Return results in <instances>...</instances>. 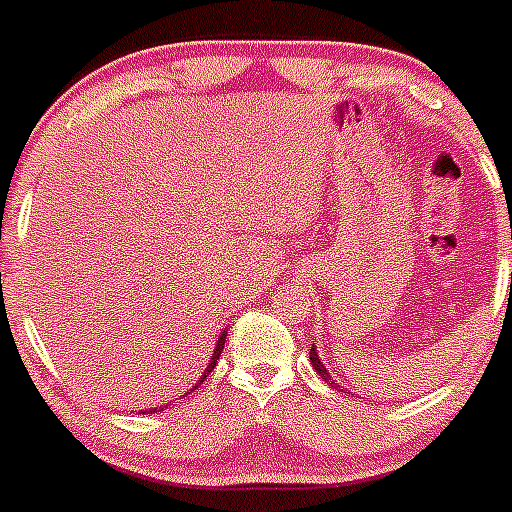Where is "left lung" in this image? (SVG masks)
<instances>
[{
  "label": "left lung",
  "mask_w": 512,
  "mask_h": 512,
  "mask_svg": "<svg viewBox=\"0 0 512 512\" xmlns=\"http://www.w3.org/2000/svg\"><path fill=\"white\" fill-rule=\"evenodd\" d=\"M309 363L314 365V370H317V373H320V375H325V381L330 383V386H337V383H332V375L327 373V370H325V365H322V360L317 358V353H314V348H312V353H309Z\"/></svg>",
  "instance_id": "left-lung-1"
}]
</instances>
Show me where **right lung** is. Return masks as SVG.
Returning <instances> with one entry per match:
<instances>
[{
  "instance_id": "right-lung-1",
  "label": "right lung",
  "mask_w": 512,
  "mask_h": 512,
  "mask_svg": "<svg viewBox=\"0 0 512 512\" xmlns=\"http://www.w3.org/2000/svg\"><path fill=\"white\" fill-rule=\"evenodd\" d=\"M223 345H225V337H220V340H218V345H215V350H213V358H210L208 368H205V375H208L210 370L215 368V363H218L220 353H223ZM205 375H203V378H205ZM200 383H203V381H200ZM200 383H198V386H200ZM198 386H195V388H198ZM195 388H192V391H195ZM154 411H157V409H154ZM142 414H147V411H142Z\"/></svg>"
}]
</instances>
